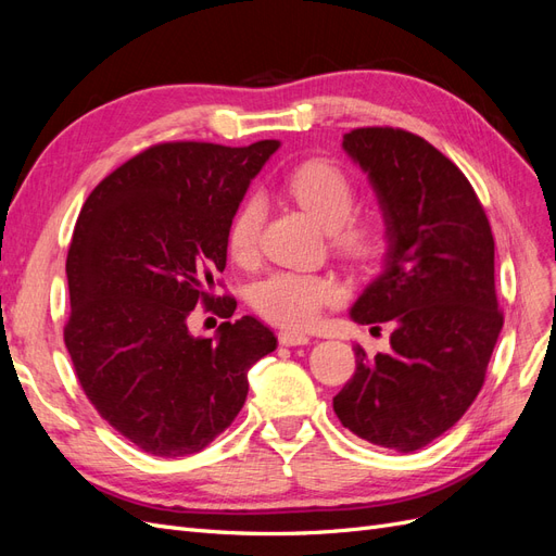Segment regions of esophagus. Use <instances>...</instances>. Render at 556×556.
<instances>
[{
    "instance_id": "obj_1",
    "label": "esophagus",
    "mask_w": 556,
    "mask_h": 556,
    "mask_svg": "<svg viewBox=\"0 0 556 556\" xmlns=\"http://www.w3.org/2000/svg\"><path fill=\"white\" fill-rule=\"evenodd\" d=\"M278 341H280V345L294 348V345H306L311 339H308L306 333H299V331H280L278 333Z\"/></svg>"
}]
</instances>
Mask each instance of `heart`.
Returning <instances> with one entry per match:
<instances>
[{"label": "heart", "instance_id": "1", "mask_svg": "<svg viewBox=\"0 0 556 556\" xmlns=\"http://www.w3.org/2000/svg\"><path fill=\"white\" fill-rule=\"evenodd\" d=\"M299 206L327 227L329 243L355 266H376L390 250L392 231L380 213H352L357 199L355 180L329 160L299 164L285 180ZM264 227V201L260 194L243 199L227 227L229 257L250 264L260 252ZM341 296L339 282L319 274L278 271L262 280L252 301L257 313L278 327L308 329L319 313Z\"/></svg>", "mask_w": 556, "mask_h": 556}]
</instances>
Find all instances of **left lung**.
Masks as SVG:
<instances>
[{"label": "left lung", "instance_id": "obj_1", "mask_svg": "<svg viewBox=\"0 0 556 556\" xmlns=\"http://www.w3.org/2000/svg\"><path fill=\"white\" fill-rule=\"evenodd\" d=\"M343 148L392 231L384 271L350 315L392 333L378 355L355 343V376L333 413L368 443L413 452L457 425L484 384L503 327L492 227L459 166L417 134L357 127Z\"/></svg>", "mask_w": 556, "mask_h": 556}]
</instances>
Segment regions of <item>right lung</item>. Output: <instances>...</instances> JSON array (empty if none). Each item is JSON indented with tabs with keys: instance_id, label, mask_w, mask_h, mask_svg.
Segmentation results:
<instances>
[{
	"instance_id": "1",
	"label": "right lung",
	"mask_w": 556,
	"mask_h": 556,
	"mask_svg": "<svg viewBox=\"0 0 556 556\" xmlns=\"http://www.w3.org/2000/svg\"><path fill=\"white\" fill-rule=\"evenodd\" d=\"M278 141L231 148L155 143L111 172L86 199L66 255L72 313L64 325L76 378L102 419L155 457L204 450L239 415L248 371L276 350L257 317L192 336L197 306L231 317L217 274L227 227Z\"/></svg>"
}]
</instances>
